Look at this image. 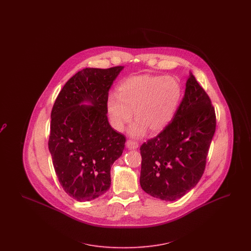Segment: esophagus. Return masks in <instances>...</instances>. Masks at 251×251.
Instances as JSON below:
<instances>
[{
  "instance_id": "1",
  "label": "esophagus",
  "mask_w": 251,
  "mask_h": 251,
  "mask_svg": "<svg viewBox=\"0 0 251 251\" xmlns=\"http://www.w3.org/2000/svg\"><path fill=\"white\" fill-rule=\"evenodd\" d=\"M126 147L129 150H135V149L138 148V143L134 140H127L126 141Z\"/></svg>"
}]
</instances>
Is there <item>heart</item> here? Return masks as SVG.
Wrapping results in <instances>:
<instances>
[{
	"mask_svg": "<svg viewBox=\"0 0 251 251\" xmlns=\"http://www.w3.org/2000/svg\"><path fill=\"white\" fill-rule=\"evenodd\" d=\"M119 93L108 95L106 107L112 127L123 131L133 118L132 136H141L163 130L171 121L179 105L181 87L172 77L141 75L125 79Z\"/></svg>",
	"mask_w": 251,
	"mask_h": 251,
	"instance_id": "b5f03b06",
	"label": "heart"
}]
</instances>
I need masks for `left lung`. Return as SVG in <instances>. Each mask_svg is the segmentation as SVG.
<instances>
[{"instance_id": "8db88e82", "label": "left lung", "mask_w": 251, "mask_h": 251, "mask_svg": "<svg viewBox=\"0 0 251 251\" xmlns=\"http://www.w3.org/2000/svg\"><path fill=\"white\" fill-rule=\"evenodd\" d=\"M215 126L211 99L191 73L173 120L140 147L144 191L168 201L190 191L202 177Z\"/></svg>"}]
</instances>
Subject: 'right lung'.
<instances>
[{
  "label": "right lung",
  "mask_w": 251,
  "mask_h": 251,
  "mask_svg": "<svg viewBox=\"0 0 251 251\" xmlns=\"http://www.w3.org/2000/svg\"><path fill=\"white\" fill-rule=\"evenodd\" d=\"M122 69L86 68L77 72L51 109L49 151L62 188L78 201L107 191L111 167L125 147V135L110 126L106 115L109 89ZM84 100L93 106L81 105Z\"/></svg>",
  "instance_id": "1"
}]
</instances>
